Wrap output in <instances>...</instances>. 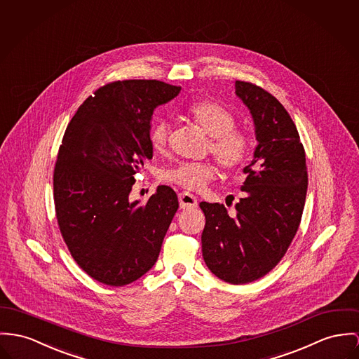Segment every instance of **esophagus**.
Masks as SVG:
<instances>
[{"mask_svg":"<svg viewBox=\"0 0 359 359\" xmlns=\"http://www.w3.org/2000/svg\"><path fill=\"white\" fill-rule=\"evenodd\" d=\"M179 203H180L182 209H194L198 206L196 198L190 193L179 194Z\"/></svg>","mask_w":359,"mask_h":359,"instance_id":"34e87169","label":"esophagus"}]
</instances>
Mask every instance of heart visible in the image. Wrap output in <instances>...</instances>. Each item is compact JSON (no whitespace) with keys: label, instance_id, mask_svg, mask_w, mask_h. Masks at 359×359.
<instances>
[{"label":"heart","instance_id":"1","mask_svg":"<svg viewBox=\"0 0 359 359\" xmlns=\"http://www.w3.org/2000/svg\"><path fill=\"white\" fill-rule=\"evenodd\" d=\"M187 116L209 137V153H212L224 172L238 173L248 165L254 140L245 130L236 128V117L216 101H198L186 109ZM150 144L156 153H163L169 140V124L156 120L150 128ZM217 175L213 163H180L166 169L163 180L190 191L202 190Z\"/></svg>","mask_w":359,"mask_h":359}]
</instances>
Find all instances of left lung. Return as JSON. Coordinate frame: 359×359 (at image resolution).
<instances>
[{"label":"left lung","mask_w":359,"mask_h":359,"mask_svg":"<svg viewBox=\"0 0 359 359\" xmlns=\"http://www.w3.org/2000/svg\"><path fill=\"white\" fill-rule=\"evenodd\" d=\"M235 88L252 114L258 146L235 216L222 203H199L201 241L213 275L246 284L269 273L290 248L304 213L307 166L298 130L276 98L254 83L236 81Z\"/></svg>","instance_id":"8db88e82"}]
</instances>
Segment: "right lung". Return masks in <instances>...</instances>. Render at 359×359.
<instances>
[{
    "label": "right lung",
    "instance_id": "1",
    "mask_svg": "<svg viewBox=\"0 0 359 359\" xmlns=\"http://www.w3.org/2000/svg\"><path fill=\"white\" fill-rule=\"evenodd\" d=\"M180 91L160 81H116L94 91L69 121L53 172L55 217L72 258L94 280L121 287L156 264L179 201L158 186L130 202L153 157L150 120Z\"/></svg>",
    "mask_w": 359,
    "mask_h": 359
}]
</instances>
